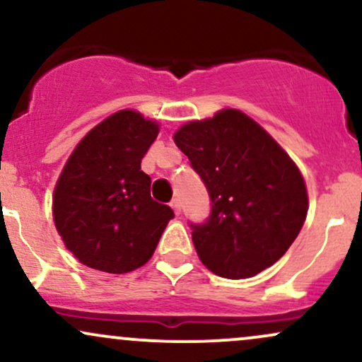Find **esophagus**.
Wrapping results in <instances>:
<instances>
[{"label":"esophagus","mask_w":362,"mask_h":362,"mask_svg":"<svg viewBox=\"0 0 362 362\" xmlns=\"http://www.w3.org/2000/svg\"><path fill=\"white\" fill-rule=\"evenodd\" d=\"M170 206H172V209L173 211H175V214L178 216V214H180V201H178V199H173V201L172 202H170Z\"/></svg>","instance_id":"34e87169"}]
</instances>
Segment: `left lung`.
Segmentation results:
<instances>
[{
    "instance_id": "1",
    "label": "left lung",
    "mask_w": 362,
    "mask_h": 362,
    "mask_svg": "<svg viewBox=\"0 0 362 362\" xmlns=\"http://www.w3.org/2000/svg\"><path fill=\"white\" fill-rule=\"evenodd\" d=\"M173 139L211 199L209 218L189 223L202 264L228 279L276 264L308 213L305 180L284 149L235 109L185 124Z\"/></svg>"
}]
</instances>
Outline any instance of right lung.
I'll return each instance as SVG.
<instances>
[{"instance_id": "add662e5", "label": "right lung", "mask_w": 362, "mask_h": 362, "mask_svg": "<svg viewBox=\"0 0 362 362\" xmlns=\"http://www.w3.org/2000/svg\"><path fill=\"white\" fill-rule=\"evenodd\" d=\"M156 136L153 120L120 110L91 129L69 156L54 189V223L86 267L110 274L141 267L175 216L153 201L151 178L141 170Z\"/></svg>"}]
</instances>
